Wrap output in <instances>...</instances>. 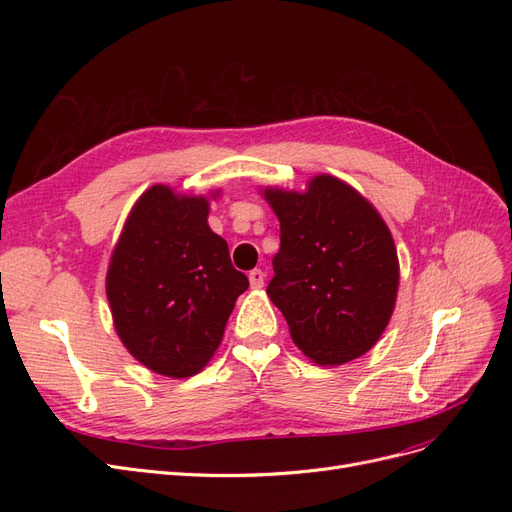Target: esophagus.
<instances>
[{
    "mask_svg": "<svg viewBox=\"0 0 512 512\" xmlns=\"http://www.w3.org/2000/svg\"><path fill=\"white\" fill-rule=\"evenodd\" d=\"M262 284H265V271H262V269L250 271V286L252 288H262Z\"/></svg>",
    "mask_w": 512,
    "mask_h": 512,
    "instance_id": "1",
    "label": "esophagus"
}]
</instances>
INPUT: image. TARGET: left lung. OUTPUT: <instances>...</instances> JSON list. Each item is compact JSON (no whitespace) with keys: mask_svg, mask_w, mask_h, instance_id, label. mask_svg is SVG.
Instances as JSON below:
<instances>
[{"mask_svg":"<svg viewBox=\"0 0 512 512\" xmlns=\"http://www.w3.org/2000/svg\"><path fill=\"white\" fill-rule=\"evenodd\" d=\"M280 220L267 294L292 342L318 365L359 359L389 324L399 260L389 226L342 179L318 175L305 192L267 188Z\"/></svg>","mask_w":512,"mask_h":512,"instance_id":"left-lung-1","label":"left lung"}]
</instances>
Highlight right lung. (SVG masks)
<instances>
[{"instance_id":"1","label":"right lung","mask_w":512,"mask_h":512,"mask_svg":"<svg viewBox=\"0 0 512 512\" xmlns=\"http://www.w3.org/2000/svg\"><path fill=\"white\" fill-rule=\"evenodd\" d=\"M207 215L205 196L153 185L132 207L108 265L115 331L134 359L160 376L198 374L250 286Z\"/></svg>"}]
</instances>
